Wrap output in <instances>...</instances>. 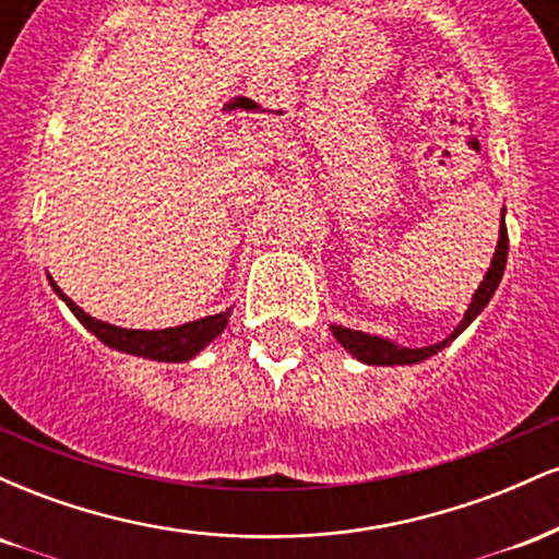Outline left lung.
Here are the masks:
<instances>
[{"label":"left lung","mask_w":559,"mask_h":559,"mask_svg":"<svg viewBox=\"0 0 559 559\" xmlns=\"http://www.w3.org/2000/svg\"><path fill=\"white\" fill-rule=\"evenodd\" d=\"M504 265H507V226H504V210H502V226H499V241H497V252H493V258H491V267L486 271L484 281H480V286L476 288V294H473V301H471V307H467L465 318L460 320L457 329L449 333L444 342L431 344V346H420V349H407V346L389 342V338L370 336V333L344 329V325H331V331H333V336H336V342L342 344L346 352H352V355H355L357 360L365 362V365H415V362H423V360H428V357H433L436 352L444 349L449 342H454V338H457L460 333H463L467 325H471L473 320L480 316V310L489 305L493 292H497L499 281H502Z\"/></svg>","instance_id":"obj_1"}]
</instances>
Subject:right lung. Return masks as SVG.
Here are the masks:
<instances>
[{"label":"right lung","mask_w":559,"mask_h":559,"mask_svg":"<svg viewBox=\"0 0 559 559\" xmlns=\"http://www.w3.org/2000/svg\"><path fill=\"white\" fill-rule=\"evenodd\" d=\"M49 284H52L57 297L70 307V312H73V316L79 318L102 344H107L110 349L126 352V355L146 357V360H157V362H186L191 360V357H197L204 346L213 342V338L221 336L230 318V310H226V312H217V316L199 318L194 323L176 325V329H163V331L120 329V325L102 323V320H96L88 316V312H83L81 307L68 297V294H62V288L57 286L52 278H49Z\"/></svg>","instance_id":"right-lung-1"}]
</instances>
